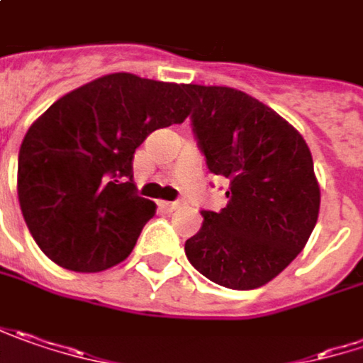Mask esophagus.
<instances>
[{
	"instance_id": "1",
	"label": "esophagus",
	"mask_w": 363,
	"mask_h": 363,
	"mask_svg": "<svg viewBox=\"0 0 363 363\" xmlns=\"http://www.w3.org/2000/svg\"><path fill=\"white\" fill-rule=\"evenodd\" d=\"M182 206V202L177 200V202H159V208H163L165 212H173V210H177Z\"/></svg>"
}]
</instances>
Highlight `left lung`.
Wrapping results in <instances>:
<instances>
[{"instance_id": "obj_1", "label": "left lung", "mask_w": 363, "mask_h": 363, "mask_svg": "<svg viewBox=\"0 0 363 363\" xmlns=\"http://www.w3.org/2000/svg\"><path fill=\"white\" fill-rule=\"evenodd\" d=\"M186 94L206 167L228 179L227 206L200 210L204 223L186 255L218 286L259 288L292 263L317 225L313 155L294 126L239 89L190 83Z\"/></svg>"}]
</instances>
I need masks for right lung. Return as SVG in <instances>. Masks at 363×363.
<instances>
[{"label": "right lung", "mask_w": 363, "mask_h": 363, "mask_svg": "<svg viewBox=\"0 0 363 363\" xmlns=\"http://www.w3.org/2000/svg\"><path fill=\"white\" fill-rule=\"evenodd\" d=\"M186 85L112 73L57 100L18 155V198L36 245L71 272L128 257L155 204L136 194L133 157L157 128L182 124Z\"/></svg>", "instance_id": "obj_1"}]
</instances>
